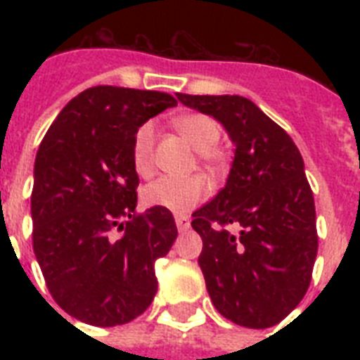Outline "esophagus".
<instances>
[{
  "mask_svg": "<svg viewBox=\"0 0 360 360\" xmlns=\"http://www.w3.org/2000/svg\"><path fill=\"white\" fill-rule=\"evenodd\" d=\"M175 224H177V230L183 233V231H186L191 228V220H188V217H185V214H177V217H175Z\"/></svg>",
  "mask_w": 360,
  "mask_h": 360,
  "instance_id": "34e87169",
  "label": "esophagus"
}]
</instances>
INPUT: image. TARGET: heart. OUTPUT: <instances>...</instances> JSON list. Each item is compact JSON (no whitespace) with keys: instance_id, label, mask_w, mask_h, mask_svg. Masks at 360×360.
I'll list each match as a JSON object with an SVG mask.
<instances>
[{"instance_id":"obj_1","label":"heart","mask_w":360,"mask_h":360,"mask_svg":"<svg viewBox=\"0 0 360 360\" xmlns=\"http://www.w3.org/2000/svg\"><path fill=\"white\" fill-rule=\"evenodd\" d=\"M175 129L185 136L196 151L209 153L220 140L219 124L209 115L186 114L175 120ZM153 149H155V123L147 121L136 130L132 140V162L136 172L147 175L153 168ZM211 186L202 175L194 177H160L143 188L141 200L147 207H158L175 214L191 213L192 209L209 196Z\"/></svg>"}]
</instances>
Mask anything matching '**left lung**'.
<instances>
[{"mask_svg": "<svg viewBox=\"0 0 360 360\" xmlns=\"http://www.w3.org/2000/svg\"><path fill=\"white\" fill-rule=\"evenodd\" d=\"M177 98L213 115L236 143L226 186L192 214L203 240L198 263L209 297L233 323L273 327L302 301L318 254L314 194L301 153L248 98L185 93Z\"/></svg>", "mask_w": 360, "mask_h": 360, "instance_id": "1", "label": "left lung"}]
</instances>
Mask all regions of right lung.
<instances>
[{
  "mask_svg": "<svg viewBox=\"0 0 360 360\" xmlns=\"http://www.w3.org/2000/svg\"><path fill=\"white\" fill-rule=\"evenodd\" d=\"M172 95L97 86L56 117L37 151L31 192L33 250L50 295L84 323L138 318L157 293L155 262L177 237L169 211L136 213V130Z\"/></svg>",
  "mask_w": 360,
  "mask_h": 360,
  "instance_id": "obj_1",
  "label": "right lung"
}]
</instances>
